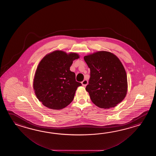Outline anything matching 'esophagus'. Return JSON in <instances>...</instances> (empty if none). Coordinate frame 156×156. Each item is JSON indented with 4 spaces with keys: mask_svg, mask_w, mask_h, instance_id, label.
Returning <instances> with one entry per match:
<instances>
[{
    "mask_svg": "<svg viewBox=\"0 0 156 156\" xmlns=\"http://www.w3.org/2000/svg\"><path fill=\"white\" fill-rule=\"evenodd\" d=\"M83 86H86L88 84V81L87 80H84L81 82Z\"/></svg>",
    "mask_w": 156,
    "mask_h": 156,
    "instance_id": "esophagus-1",
    "label": "esophagus"
}]
</instances>
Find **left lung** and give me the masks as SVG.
Wrapping results in <instances>:
<instances>
[{"label":"left lung","instance_id":"8db88e82","mask_svg":"<svg viewBox=\"0 0 156 156\" xmlns=\"http://www.w3.org/2000/svg\"><path fill=\"white\" fill-rule=\"evenodd\" d=\"M83 58L90 70L86 90L92 102L100 108L116 106L127 93V76L123 64L115 55L107 51H98Z\"/></svg>","mask_w":156,"mask_h":156}]
</instances>
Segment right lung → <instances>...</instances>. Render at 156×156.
Masks as SVG:
<instances>
[{"label": "right lung", "mask_w": 156, "mask_h": 156, "mask_svg": "<svg viewBox=\"0 0 156 156\" xmlns=\"http://www.w3.org/2000/svg\"><path fill=\"white\" fill-rule=\"evenodd\" d=\"M78 54H67L55 51L47 54L37 68L33 80V89L37 98L43 105L52 109H62L74 98L77 87L75 73L70 67Z\"/></svg>", "instance_id": "1"}]
</instances>
